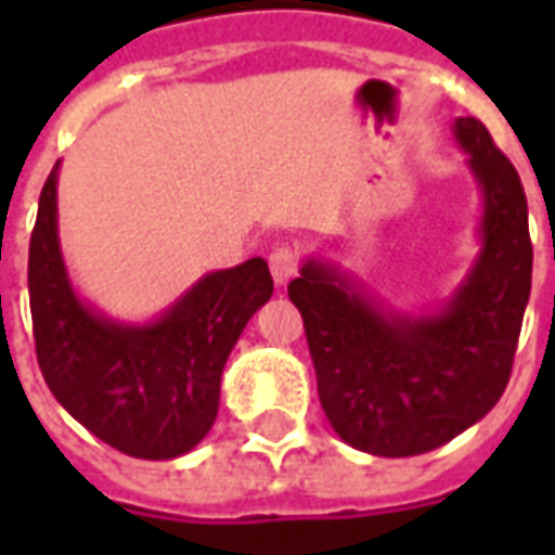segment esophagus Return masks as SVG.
Instances as JSON below:
<instances>
[{"mask_svg": "<svg viewBox=\"0 0 555 555\" xmlns=\"http://www.w3.org/2000/svg\"><path fill=\"white\" fill-rule=\"evenodd\" d=\"M297 270H300V249L297 246H276L273 253H270V273L276 279V285H285L291 276H297Z\"/></svg>", "mask_w": 555, "mask_h": 555, "instance_id": "esophagus-1", "label": "esophagus"}]
</instances>
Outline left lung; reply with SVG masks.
<instances>
[{
    "instance_id": "8db88e82",
    "label": "left lung",
    "mask_w": 555,
    "mask_h": 555,
    "mask_svg": "<svg viewBox=\"0 0 555 555\" xmlns=\"http://www.w3.org/2000/svg\"><path fill=\"white\" fill-rule=\"evenodd\" d=\"M485 198L481 253L437 314H398L336 264L309 258L288 285L330 425L360 452L410 457L476 425L500 401L532 288L520 175L478 118H457Z\"/></svg>"
}]
</instances>
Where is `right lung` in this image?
Masks as SVG:
<instances>
[{"label":"right lung","mask_w":555,"mask_h":555,"mask_svg":"<svg viewBox=\"0 0 555 555\" xmlns=\"http://www.w3.org/2000/svg\"><path fill=\"white\" fill-rule=\"evenodd\" d=\"M59 163L43 183L29 241L38 365L79 425L130 457L169 461L205 440L219 380L243 326L273 294L264 258L207 273L151 324H118L70 288L55 219Z\"/></svg>","instance_id":"1"}]
</instances>
